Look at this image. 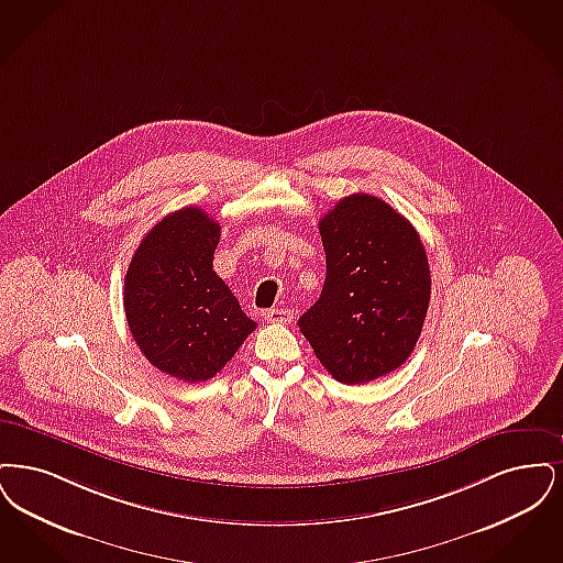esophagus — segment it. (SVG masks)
Segmentation results:
<instances>
[{"instance_id": "obj_1", "label": "esophagus", "mask_w": 563, "mask_h": 563, "mask_svg": "<svg viewBox=\"0 0 563 563\" xmlns=\"http://www.w3.org/2000/svg\"><path fill=\"white\" fill-rule=\"evenodd\" d=\"M294 319L292 311H288V309H271L269 313H267V321L269 323H290Z\"/></svg>"}]
</instances>
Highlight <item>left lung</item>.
<instances>
[{
    "label": "left lung",
    "instance_id": "1",
    "mask_svg": "<svg viewBox=\"0 0 563 563\" xmlns=\"http://www.w3.org/2000/svg\"><path fill=\"white\" fill-rule=\"evenodd\" d=\"M319 235L325 282L298 328L339 383L364 385L415 351L431 298L427 252L410 220L367 194L343 197Z\"/></svg>",
    "mask_w": 563,
    "mask_h": 563
}]
</instances>
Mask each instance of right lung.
<instances>
[{"label": "right lung", "instance_id": "1", "mask_svg": "<svg viewBox=\"0 0 563 563\" xmlns=\"http://www.w3.org/2000/svg\"><path fill=\"white\" fill-rule=\"evenodd\" d=\"M219 240V222L201 208L176 210L143 238L123 282L139 349L185 383L212 378L256 328L212 269Z\"/></svg>", "mask_w": 563, "mask_h": 563}]
</instances>
